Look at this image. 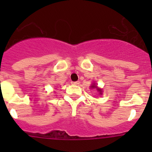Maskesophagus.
Returning <instances> with one entry per match:
<instances>
[{
  "label": "esophagus",
  "instance_id": "1",
  "mask_svg": "<svg viewBox=\"0 0 152 152\" xmlns=\"http://www.w3.org/2000/svg\"><path fill=\"white\" fill-rule=\"evenodd\" d=\"M72 84H75V85H78V84H80V81H79V80H77V81H72Z\"/></svg>",
  "mask_w": 152,
  "mask_h": 152
}]
</instances>
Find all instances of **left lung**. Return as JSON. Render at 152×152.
Masks as SVG:
<instances>
[{
	"label": "left lung",
	"mask_w": 152,
	"mask_h": 152,
	"mask_svg": "<svg viewBox=\"0 0 152 152\" xmlns=\"http://www.w3.org/2000/svg\"><path fill=\"white\" fill-rule=\"evenodd\" d=\"M91 88H96V86H94V85H92L91 86ZM98 90V91H99V92H100V94H101V90H100V89H97Z\"/></svg>",
	"instance_id": "obj_1"
}]
</instances>
